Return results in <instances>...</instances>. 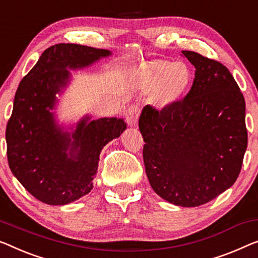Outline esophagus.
Returning <instances> with one entry per match:
<instances>
[{
  "label": "esophagus",
  "mask_w": 258,
  "mask_h": 258,
  "mask_svg": "<svg viewBox=\"0 0 258 258\" xmlns=\"http://www.w3.org/2000/svg\"><path fill=\"white\" fill-rule=\"evenodd\" d=\"M139 114H140L139 106L136 104L130 105L125 111V119L126 121H127V124L131 126L136 125L138 121V118H139Z\"/></svg>",
  "instance_id": "1"
}]
</instances>
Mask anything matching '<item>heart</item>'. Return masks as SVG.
Returning a JSON list of instances; mask_svg holds the SVG:
<instances>
[{"mask_svg":"<svg viewBox=\"0 0 258 258\" xmlns=\"http://www.w3.org/2000/svg\"><path fill=\"white\" fill-rule=\"evenodd\" d=\"M148 80L153 84H160V95L166 99L178 96L190 81V72L182 62H156L149 66Z\"/></svg>","mask_w":258,"mask_h":258,"instance_id":"1","label":"heart"}]
</instances>
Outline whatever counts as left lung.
<instances>
[{
  "mask_svg": "<svg viewBox=\"0 0 258 258\" xmlns=\"http://www.w3.org/2000/svg\"><path fill=\"white\" fill-rule=\"evenodd\" d=\"M182 53L196 68L190 91L161 110L146 105L139 128L153 190L175 205L195 207L235 183L248 132L244 97L227 67L199 53Z\"/></svg>",
  "mask_w": 258,
  "mask_h": 258,
  "instance_id": "left-lung-1",
  "label": "left lung"
}]
</instances>
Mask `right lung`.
<instances>
[{
  "label": "right lung",
  "mask_w": 258,
  "mask_h": 258,
  "mask_svg": "<svg viewBox=\"0 0 258 258\" xmlns=\"http://www.w3.org/2000/svg\"><path fill=\"white\" fill-rule=\"evenodd\" d=\"M110 54L107 49L56 44L19 83L6 130L7 156L15 177L38 201L64 205L90 192L102 149L126 128L122 119L86 117L72 134L64 133L49 112L69 80L67 68L89 66Z\"/></svg>",
  "instance_id": "1"
}]
</instances>
